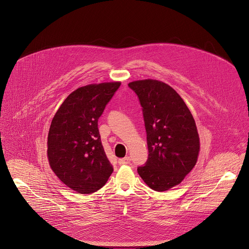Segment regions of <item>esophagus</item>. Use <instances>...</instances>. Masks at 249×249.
<instances>
[{
  "mask_svg": "<svg viewBox=\"0 0 249 249\" xmlns=\"http://www.w3.org/2000/svg\"><path fill=\"white\" fill-rule=\"evenodd\" d=\"M119 164L120 165H126V164H130V162H131V158L129 157V156H126V157H124V158H121V159H119Z\"/></svg>",
  "mask_w": 249,
  "mask_h": 249,
  "instance_id": "1",
  "label": "esophagus"
}]
</instances>
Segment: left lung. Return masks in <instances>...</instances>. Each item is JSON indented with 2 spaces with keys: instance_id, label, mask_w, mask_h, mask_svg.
<instances>
[{
  "instance_id": "obj_1",
  "label": "left lung",
  "mask_w": 249,
  "mask_h": 249,
  "mask_svg": "<svg viewBox=\"0 0 249 249\" xmlns=\"http://www.w3.org/2000/svg\"><path fill=\"white\" fill-rule=\"evenodd\" d=\"M142 107L148 157L138 167L143 182L156 192L181 184L196 164L200 143L196 121L180 95L164 82H130Z\"/></svg>"
}]
</instances>
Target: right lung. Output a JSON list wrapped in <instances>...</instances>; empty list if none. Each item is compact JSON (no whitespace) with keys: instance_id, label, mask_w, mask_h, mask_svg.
<instances>
[{"instance_id":"add662e5","label":"right lung","mask_w":249,"mask_h":249,"mask_svg":"<svg viewBox=\"0 0 249 249\" xmlns=\"http://www.w3.org/2000/svg\"><path fill=\"white\" fill-rule=\"evenodd\" d=\"M120 82L90 84L73 91L54 114L48 135V159L57 178L78 194L103 188L113 172L98 119Z\"/></svg>"}]
</instances>
